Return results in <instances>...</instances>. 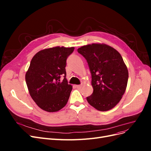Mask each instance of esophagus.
<instances>
[{"instance_id": "1", "label": "esophagus", "mask_w": 151, "mask_h": 151, "mask_svg": "<svg viewBox=\"0 0 151 151\" xmlns=\"http://www.w3.org/2000/svg\"><path fill=\"white\" fill-rule=\"evenodd\" d=\"M76 88H79V89L81 88V87H82V86H81V85H76Z\"/></svg>"}]
</instances>
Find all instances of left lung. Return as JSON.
<instances>
[{
	"label": "left lung",
	"mask_w": 151,
	"mask_h": 151,
	"mask_svg": "<svg viewBox=\"0 0 151 151\" xmlns=\"http://www.w3.org/2000/svg\"><path fill=\"white\" fill-rule=\"evenodd\" d=\"M87 60L93 93L87 97L90 105L105 111L115 107L124 94L129 72L120 53L105 44L93 43L77 49Z\"/></svg>",
	"instance_id": "obj_1"
}]
</instances>
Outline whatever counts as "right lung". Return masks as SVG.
Wrapping results in <instances>:
<instances>
[{"instance_id": "1", "label": "right lung", "mask_w": 151, "mask_h": 151, "mask_svg": "<svg viewBox=\"0 0 151 151\" xmlns=\"http://www.w3.org/2000/svg\"><path fill=\"white\" fill-rule=\"evenodd\" d=\"M74 50V47H53L41 50L32 58L26 83L32 99L45 111H58L68 101L72 86L66 79V61Z\"/></svg>"}]
</instances>
